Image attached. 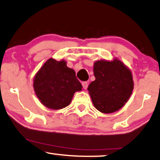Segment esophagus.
<instances>
[{
	"mask_svg": "<svg viewBox=\"0 0 160 160\" xmlns=\"http://www.w3.org/2000/svg\"><path fill=\"white\" fill-rule=\"evenodd\" d=\"M82 86H83V88H84V89H87V88L88 87V83H87V82H82Z\"/></svg>",
	"mask_w": 160,
	"mask_h": 160,
	"instance_id": "esophagus-1",
	"label": "esophagus"
}]
</instances>
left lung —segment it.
<instances>
[{
  "mask_svg": "<svg viewBox=\"0 0 160 160\" xmlns=\"http://www.w3.org/2000/svg\"><path fill=\"white\" fill-rule=\"evenodd\" d=\"M95 80L88 87L92 102L102 113H112L122 108L133 89L131 71L118 59L94 62Z\"/></svg>",
  "mask_w": 160,
  "mask_h": 160,
  "instance_id": "1",
  "label": "left lung"
}]
</instances>
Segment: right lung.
Segmentation results:
<instances>
[{"mask_svg": "<svg viewBox=\"0 0 160 160\" xmlns=\"http://www.w3.org/2000/svg\"><path fill=\"white\" fill-rule=\"evenodd\" d=\"M34 90L40 102L48 108L60 110L69 105L76 92L82 85L73 69L64 60L48 59L34 78Z\"/></svg>", "mask_w": 160, "mask_h": 160, "instance_id": "1", "label": "right lung"}]
</instances>
